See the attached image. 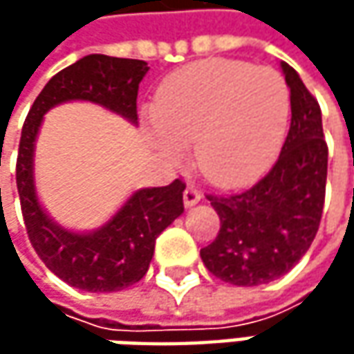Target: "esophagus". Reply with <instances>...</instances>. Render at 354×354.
Here are the masks:
<instances>
[{"instance_id": "34e87169", "label": "esophagus", "mask_w": 354, "mask_h": 354, "mask_svg": "<svg viewBox=\"0 0 354 354\" xmlns=\"http://www.w3.org/2000/svg\"><path fill=\"white\" fill-rule=\"evenodd\" d=\"M198 201H201V193H198L195 187H187L183 193V203L185 207H193V205H197Z\"/></svg>"}]
</instances>
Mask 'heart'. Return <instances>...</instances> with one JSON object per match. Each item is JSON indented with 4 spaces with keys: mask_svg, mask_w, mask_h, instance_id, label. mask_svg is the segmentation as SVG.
<instances>
[{
    "mask_svg": "<svg viewBox=\"0 0 354 354\" xmlns=\"http://www.w3.org/2000/svg\"><path fill=\"white\" fill-rule=\"evenodd\" d=\"M288 110V86L274 68L205 59L165 78L153 106V133L169 156L191 145L195 169L212 185L242 187L278 151Z\"/></svg>",
    "mask_w": 354,
    "mask_h": 354,
    "instance_id": "heart-1",
    "label": "heart"
}]
</instances>
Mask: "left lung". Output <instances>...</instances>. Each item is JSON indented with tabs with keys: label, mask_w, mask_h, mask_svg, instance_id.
I'll return each instance as SVG.
<instances>
[{
	"label": "left lung",
	"mask_w": 354,
	"mask_h": 354,
	"mask_svg": "<svg viewBox=\"0 0 354 354\" xmlns=\"http://www.w3.org/2000/svg\"><path fill=\"white\" fill-rule=\"evenodd\" d=\"M290 86L292 126L278 161L250 189L207 195L221 230L201 248L212 276L232 286H260L288 274L319 230L329 149L321 108L299 75L281 62Z\"/></svg>",
	"instance_id": "1"
}]
</instances>
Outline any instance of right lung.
Masks as SVG:
<instances>
[{
  "label": "right lung",
  "mask_w": 354,
  "mask_h": 354,
  "mask_svg": "<svg viewBox=\"0 0 354 354\" xmlns=\"http://www.w3.org/2000/svg\"><path fill=\"white\" fill-rule=\"evenodd\" d=\"M147 62L88 55L53 76L35 98L21 129L15 165L21 212L31 246L53 274L84 292H120L145 276L156 238L185 211L183 179L133 193L116 216L92 234L57 226L35 197L33 147L43 114L66 100L102 104L131 122L138 120V88Z\"/></svg>",
  "instance_id": "1"
}]
</instances>
